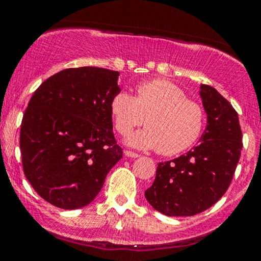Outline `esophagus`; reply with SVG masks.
Segmentation results:
<instances>
[{
    "mask_svg": "<svg viewBox=\"0 0 261 261\" xmlns=\"http://www.w3.org/2000/svg\"><path fill=\"white\" fill-rule=\"evenodd\" d=\"M124 154L126 155V157H130V158H137V157H140L139 153H135V152H133V151H125Z\"/></svg>",
    "mask_w": 261,
    "mask_h": 261,
    "instance_id": "obj_1",
    "label": "esophagus"
}]
</instances>
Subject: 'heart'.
I'll list each match as a JSON object with an SVG mask.
<instances>
[{
  "label": "heart",
  "mask_w": 261,
  "mask_h": 261,
  "mask_svg": "<svg viewBox=\"0 0 261 261\" xmlns=\"http://www.w3.org/2000/svg\"><path fill=\"white\" fill-rule=\"evenodd\" d=\"M110 112L118 133L130 135L128 146L155 149L161 154H178L196 142L201 135L205 113L196 101L188 99L178 86L166 80H151L136 87L135 97L120 91L110 101Z\"/></svg>",
  "instance_id": "1"
}]
</instances>
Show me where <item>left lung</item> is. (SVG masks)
<instances>
[{"instance_id": "8db88e82", "label": "left lung", "mask_w": 261, "mask_h": 261, "mask_svg": "<svg viewBox=\"0 0 261 261\" xmlns=\"http://www.w3.org/2000/svg\"><path fill=\"white\" fill-rule=\"evenodd\" d=\"M207 124L199 145L173 161L158 163L145 196L166 216H194L222 197L238 164L242 130L238 114L214 87L200 85Z\"/></svg>"}]
</instances>
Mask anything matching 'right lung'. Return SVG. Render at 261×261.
Segmentation results:
<instances>
[{
	"label": "right lung",
	"mask_w": 261,
	"mask_h": 261,
	"mask_svg": "<svg viewBox=\"0 0 261 261\" xmlns=\"http://www.w3.org/2000/svg\"><path fill=\"white\" fill-rule=\"evenodd\" d=\"M118 71L67 68L41 83L23 115L19 146L25 178L45 201L64 210L91 203L122 158L110 101Z\"/></svg>",
	"instance_id": "1"
}]
</instances>
